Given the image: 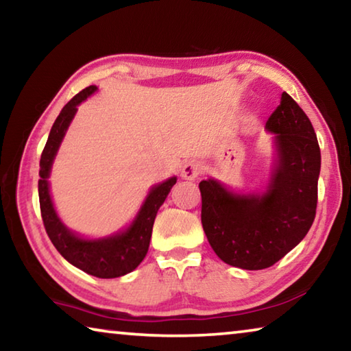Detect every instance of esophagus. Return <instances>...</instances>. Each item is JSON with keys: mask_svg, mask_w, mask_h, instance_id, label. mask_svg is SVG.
<instances>
[{"mask_svg": "<svg viewBox=\"0 0 351 351\" xmlns=\"http://www.w3.org/2000/svg\"><path fill=\"white\" fill-rule=\"evenodd\" d=\"M201 171H203V167H201V164L198 161H186L181 167V176L184 180L192 181L197 180L201 175Z\"/></svg>", "mask_w": 351, "mask_h": 351, "instance_id": "obj_1", "label": "esophagus"}]
</instances>
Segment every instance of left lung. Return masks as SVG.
Returning a JSON list of instances; mask_svg holds the SVG:
<instances>
[{
	"label": "left lung",
	"instance_id": "1",
	"mask_svg": "<svg viewBox=\"0 0 351 351\" xmlns=\"http://www.w3.org/2000/svg\"><path fill=\"white\" fill-rule=\"evenodd\" d=\"M277 158L265 193L239 195L215 180L199 182L201 223L224 263L269 268L304 240L316 217L320 148L310 119L288 93L269 116Z\"/></svg>",
	"mask_w": 351,
	"mask_h": 351
}]
</instances>
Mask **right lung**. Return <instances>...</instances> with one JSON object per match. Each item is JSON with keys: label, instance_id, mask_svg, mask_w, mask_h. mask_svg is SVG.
Listing matches in <instances>:
<instances>
[{"label": "right lung", "instance_id": "obj_1", "mask_svg": "<svg viewBox=\"0 0 351 351\" xmlns=\"http://www.w3.org/2000/svg\"><path fill=\"white\" fill-rule=\"evenodd\" d=\"M96 90L97 88L91 85L82 90L79 94H75L63 106L60 114L56 119L40 159L38 198L41 218H43L47 237H49L57 251L62 254V257L66 258L75 268L86 272V274L99 278H116L132 272L144 260L148 246H150L154 218H156L159 207L167 198L170 189L176 184V176L169 178L167 181L158 184L150 190L134 221L123 232L106 237V239L86 240L71 232L66 226L60 221L54 204H52L47 178H49L52 162H54L63 136L75 116L77 106L90 97Z\"/></svg>", "mask_w": 351, "mask_h": 351}]
</instances>
